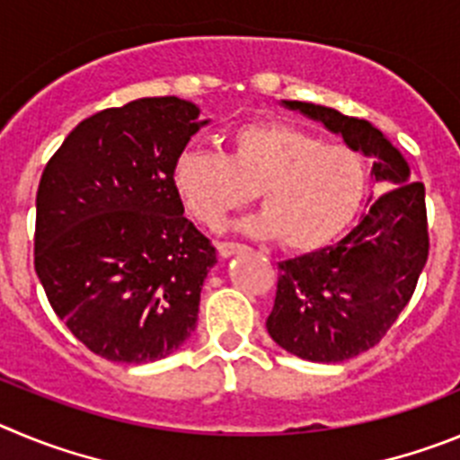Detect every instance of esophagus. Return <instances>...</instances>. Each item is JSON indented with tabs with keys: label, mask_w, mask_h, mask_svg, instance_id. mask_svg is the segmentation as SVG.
<instances>
[{
	"label": "esophagus",
	"mask_w": 460,
	"mask_h": 460,
	"mask_svg": "<svg viewBox=\"0 0 460 460\" xmlns=\"http://www.w3.org/2000/svg\"><path fill=\"white\" fill-rule=\"evenodd\" d=\"M245 250V245H240V243H220L217 245V254L222 256V259H229V256L238 254V252Z\"/></svg>",
	"instance_id": "esophagus-1"
}]
</instances>
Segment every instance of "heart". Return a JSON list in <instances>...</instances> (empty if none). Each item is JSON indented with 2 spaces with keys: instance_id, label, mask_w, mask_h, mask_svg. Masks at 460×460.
<instances>
[{
  "instance_id": "obj_1",
  "label": "heart",
  "mask_w": 460,
  "mask_h": 460,
  "mask_svg": "<svg viewBox=\"0 0 460 460\" xmlns=\"http://www.w3.org/2000/svg\"><path fill=\"white\" fill-rule=\"evenodd\" d=\"M173 192L192 220L220 229L256 194L263 213L243 231L279 238L307 254L330 245L355 217L367 185L358 151L284 121H247L226 135V153L188 146L172 167Z\"/></svg>"
}]
</instances>
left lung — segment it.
I'll return each instance as SVG.
<instances>
[{
  "label": "left lung",
  "instance_id": "left-lung-1",
  "mask_svg": "<svg viewBox=\"0 0 460 460\" xmlns=\"http://www.w3.org/2000/svg\"><path fill=\"white\" fill-rule=\"evenodd\" d=\"M374 160L362 220L337 245L281 261L275 307L266 321L277 346L309 362H343L369 350L412 297L429 259L424 185L411 164L369 121L332 107L281 101Z\"/></svg>",
  "mask_w": 460,
  "mask_h": 460
}]
</instances>
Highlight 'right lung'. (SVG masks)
Listing matches in <instances>:
<instances>
[{"label": "right lung", "instance_id": "right-lung-1", "mask_svg": "<svg viewBox=\"0 0 460 460\" xmlns=\"http://www.w3.org/2000/svg\"><path fill=\"white\" fill-rule=\"evenodd\" d=\"M199 107L139 98L84 119L36 194L34 266L49 305L91 353L155 362L197 328L215 247L185 217L172 167Z\"/></svg>", "mask_w": 460, "mask_h": 460}]
</instances>
